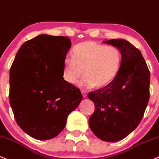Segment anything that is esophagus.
Returning <instances> with one entry per match:
<instances>
[{"label": "esophagus", "instance_id": "obj_1", "mask_svg": "<svg viewBox=\"0 0 159 159\" xmlns=\"http://www.w3.org/2000/svg\"><path fill=\"white\" fill-rule=\"evenodd\" d=\"M82 94H83V98H87V94L85 91H82Z\"/></svg>", "mask_w": 159, "mask_h": 159}]
</instances>
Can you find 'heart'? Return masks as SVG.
Masks as SVG:
<instances>
[{"label": "heart", "instance_id": "heart-1", "mask_svg": "<svg viewBox=\"0 0 159 159\" xmlns=\"http://www.w3.org/2000/svg\"><path fill=\"white\" fill-rule=\"evenodd\" d=\"M72 58L63 60L62 78L65 82L76 85L81 76L82 87L102 88L112 83L120 71L122 55L116 47L106 46L88 41L73 48Z\"/></svg>", "mask_w": 159, "mask_h": 159}]
</instances>
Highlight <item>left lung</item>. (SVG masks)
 I'll return each instance as SVG.
<instances>
[{
  "label": "left lung",
  "mask_w": 159,
  "mask_h": 159,
  "mask_svg": "<svg viewBox=\"0 0 159 159\" xmlns=\"http://www.w3.org/2000/svg\"><path fill=\"white\" fill-rule=\"evenodd\" d=\"M103 43L120 50L122 62L112 83L88 94L95 105L89 124L98 139L115 142L141 122L150 98V73L141 51L128 41L117 39Z\"/></svg>",
  "instance_id": "left-lung-1"
}]
</instances>
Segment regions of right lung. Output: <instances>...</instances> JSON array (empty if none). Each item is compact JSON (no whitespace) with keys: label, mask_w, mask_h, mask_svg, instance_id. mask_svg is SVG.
Listing matches in <instances>:
<instances>
[{"label":"right lung","mask_w":159,"mask_h":159,"mask_svg":"<svg viewBox=\"0 0 159 159\" xmlns=\"http://www.w3.org/2000/svg\"><path fill=\"white\" fill-rule=\"evenodd\" d=\"M68 37L39 35L24 42L9 73V102L17 124L37 140L51 139L83 100L79 89L62 78Z\"/></svg>","instance_id":"add662e5"}]
</instances>
